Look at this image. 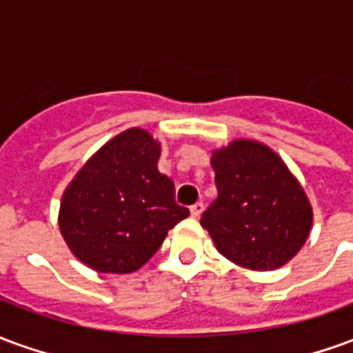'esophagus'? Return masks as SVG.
I'll use <instances>...</instances> for the list:
<instances>
[{"mask_svg":"<svg viewBox=\"0 0 353 353\" xmlns=\"http://www.w3.org/2000/svg\"><path fill=\"white\" fill-rule=\"evenodd\" d=\"M204 212V202H196L191 206V215L192 217H200V214Z\"/></svg>","mask_w":353,"mask_h":353,"instance_id":"obj_1","label":"esophagus"}]
</instances>
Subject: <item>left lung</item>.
I'll return each instance as SVG.
<instances>
[{"mask_svg": "<svg viewBox=\"0 0 353 353\" xmlns=\"http://www.w3.org/2000/svg\"><path fill=\"white\" fill-rule=\"evenodd\" d=\"M217 199L202 214L217 252L252 270L280 268L312 229L303 187L270 147L236 139L212 157Z\"/></svg>", "mask_w": 353, "mask_h": 353, "instance_id": "left-lung-1", "label": "left lung"}]
</instances>
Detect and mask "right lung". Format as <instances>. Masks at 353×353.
<instances>
[{"label":"right lung","mask_w":353,"mask_h":353,"mask_svg":"<svg viewBox=\"0 0 353 353\" xmlns=\"http://www.w3.org/2000/svg\"><path fill=\"white\" fill-rule=\"evenodd\" d=\"M161 143L128 128L92 154L68 185L58 225L72 253L103 274L138 270L189 215L159 172Z\"/></svg>","instance_id":"obj_1"}]
</instances>
